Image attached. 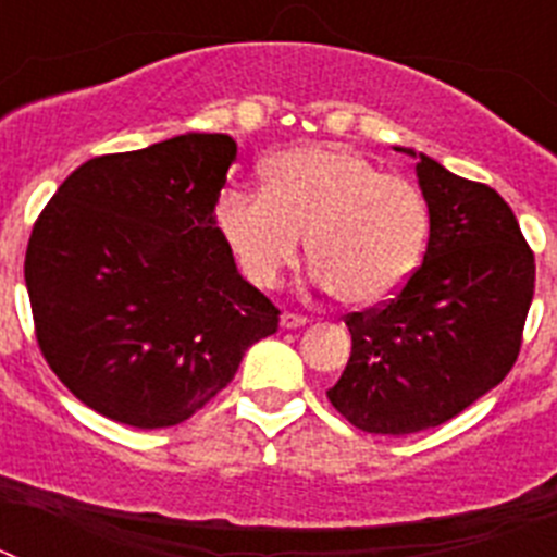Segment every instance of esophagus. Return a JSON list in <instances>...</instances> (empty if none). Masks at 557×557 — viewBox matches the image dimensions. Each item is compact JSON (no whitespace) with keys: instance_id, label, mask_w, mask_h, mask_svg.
Returning a JSON list of instances; mask_svg holds the SVG:
<instances>
[{"instance_id":"esophagus-1","label":"esophagus","mask_w":557,"mask_h":557,"mask_svg":"<svg viewBox=\"0 0 557 557\" xmlns=\"http://www.w3.org/2000/svg\"><path fill=\"white\" fill-rule=\"evenodd\" d=\"M301 326H307V318H304V314H295V312L282 314V329H301Z\"/></svg>"}]
</instances>
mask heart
<instances>
[{"instance_id": "1", "label": "heart", "mask_w": 557, "mask_h": 557, "mask_svg": "<svg viewBox=\"0 0 557 557\" xmlns=\"http://www.w3.org/2000/svg\"><path fill=\"white\" fill-rule=\"evenodd\" d=\"M218 225L256 287H275L309 234L312 278L354 307L405 287L430 231L424 195L343 145H301L264 166V191L225 189Z\"/></svg>"}]
</instances>
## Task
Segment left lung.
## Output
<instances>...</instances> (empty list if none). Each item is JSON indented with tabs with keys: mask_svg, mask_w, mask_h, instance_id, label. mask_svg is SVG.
<instances>
[{
	"mask_svg": "<svg viewBox=\"0 0 557 557\" xmlns=\"http://www.w3.org/2000/svg\"><path fill=\"white\" fill-rule=\"evenodd\" d=\"M430 209L424 262L391 304L348 314L351 357L326 396L373 435H412L494 391L519 357L535 259L516 214L491 186L412 147Z\"/></svg>",
	"mask_w": 557,
	"mask_h": 557,
	"instance_id": "1",
	"label": "left lung"
}]
</instances>
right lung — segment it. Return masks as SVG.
I'll list each match as a JSON object with an SVG mask.
<instances>
[{
	"label": "right lung",
	"mask_w": 557,
	"mask_h": 557,
	"mask_svg": "<svg viewBox=\"0 0 557 557\" xmlns=\"http://www.w3.org/2000/svg\"><path fill=\"white\" fill-rule=\"evenodd\" d=\"M234 159L228 133L100 156L33 225L24 282L38 346L111 421L181 424L278 329V309L239 275L214 218Z\"/></svg>",
	"instance_id": "add662e5"
}]
</instances>
